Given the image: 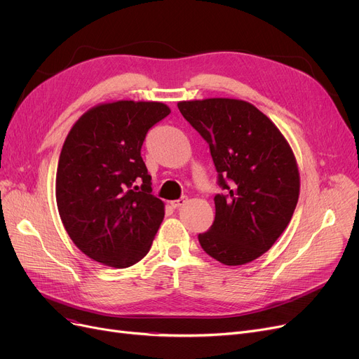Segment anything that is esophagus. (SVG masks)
Returning <instances> with one entry per match:
<instances>
[{
  "mask_svg": "<svg viewBox=\"0 0 359 359\" xmlns=\"http://www.w3.org/2000/svg\"><path fill=\"white\" fill-rule=\"evenodd\" d=\"M186 198H180V199H176V201H172L170 202V205L173 206V208H180V206H183L186 203Z\"/></svg>",
  "mask_w": 359,
  "mask_h": 359,
  "instance_id": "obj_1",
  "label": "esophagus"
}]
</instances>
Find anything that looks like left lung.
Returning a JSON list of instances; mask_svg holds the SVG:
<instances>
[{"mask_svg": "<svg viewBox=\"0 0 359 359\" xmlns=\"http://www.w3.org/2000/svg\"><path fill=\"white\" fill-rule=\"evenodd\" d=\"M177 107L210 144L225 192L214 198L215 219L198 236L201 246L224 265H246L273 246L295 211L299 172L292 148L249 102L212 97Z\"/></svg>", "mask_w": 359, "mask_h": 359, "instance_id": "1", "label": "left lung"}]
</instances>
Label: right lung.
Listing matches in <instances>:
<instances>
[{
    "instance_id": "right-lung-1",
    "label": "right lung",
    "mask_w": 359,
    "mask_h": 359,
    "mask_svg": "<svg viewBox=\"0 0 359 359\" xmlns=\"http://www.w3.org/2000/svg\"><path fill=\"white\" fill-rule=\"evenodd\" d=\"M170 111L161 102L100 103L65 138L55 183L58 212L75 246L106 266L135 265L163 222L164 202L151 195L141 147Z\"/></svg>"
}]
</instances>
